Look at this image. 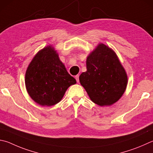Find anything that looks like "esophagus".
Wrapping results in <instances>:
<instances>
[{
	"label": "esophagus",
	"mask_w": 153,
	"mask_h": 153,
	"mask_svg": "<svg viewBox=\"0 0 153 153\" xmlns=\"http://www.w3.org/2000/svg\"><path fill=\"white\" fill-rule=\"evenodd\" d=\"M75 78H76L77 82H79V75H77V76H76Z\"/></svg>",
	"instance_id": "34e87169"
}]
</instances>
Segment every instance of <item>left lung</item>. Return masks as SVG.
<instances>
[{
  "mask_svg": "<svg viewBox=\"0 0 153 153\" xmlns=\"http://www.w3.org/2000/svg\"><path fill=\"white\" fill-rule=\"evenodd\" d=\"M87 71L79 76L80 84L94 103L111 105L123 95L128 84L124 68L113 50L100 43L86 59Z\"/></svg>",
  "mask_w": 153,
  "mask_h": 153,
  "instance_id": "8db88e82",
  "label": "left lung"
}]
</instances>
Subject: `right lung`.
<instances>
[{
    "label": "right lung",
    "mask_w": 153,
    "mask_h": 153,
    "mask_svg": "<svg viewBox=\"0 0 153 153\" xmlns=\"http://www.w3.org/2000/svg\"><path fill=\"white\" fill-rule=\"evenodd\" d=\"M25 82L30 98L43 106L57 104L69 86L76 84L51 45L40 50L33 58Z\"/></svg>",
    "instance_id": "obj_1"
}]
</instances>
